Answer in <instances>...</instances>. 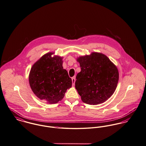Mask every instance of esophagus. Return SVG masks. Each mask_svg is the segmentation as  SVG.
Returning <instances> with one entry per match:
<instances>
[{
  "instance_id": "34e87169",
  "label": "esophagus",
  "mask_w": 146,
  "mask_h": 146,
  "mask_svg": "<svg viewBox=\"0 0 146 146\" xmlns=\"http://www.w3.org/2000/svg\"><path fill=\"white\" fill-rule=\"evenodd\" d=\"M72 85L74 86L75 82H76V78H75V77L72 78Z\"/></svg>"
}]
</instances>
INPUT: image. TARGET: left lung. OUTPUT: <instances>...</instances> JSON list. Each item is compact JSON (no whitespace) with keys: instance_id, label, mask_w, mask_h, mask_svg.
<instances>
[{"instance_id":"obj_1","label":"left lung","mask_w":146,"mask_h":146,"mask_svg":"<svg viewBox=\"0 0 146 146\" xmlns=\"http://www.w3.org/2000/svg\"><path fill=\"white\" fill-rule=\"evenodd\" d=\"M81 71L76 88L83 102L89 105L104 103L116 90L119 78L117 67L105 54L92 52L78 57Z\"/></svg>"}]
</instances>
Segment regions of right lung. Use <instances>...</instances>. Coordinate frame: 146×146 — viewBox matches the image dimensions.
Instances as JSON below:
<instances>
[{"instance_id":"add662e5","label":"right lung","mask_w":146,"mask_h":146,"mask_svg":"<svg viewBox=\"0 0 146 146\" xmlns=\"http://www.w3.org/2000/svg\"><path fill=\"white\" fill-rule=\"evenodd\" d=\"M48 52L32 66L29 76L30 86L35 95L48 104L62 100L72 81L67 71L63 69V57Z\"/></svg>"}]
</instances>
